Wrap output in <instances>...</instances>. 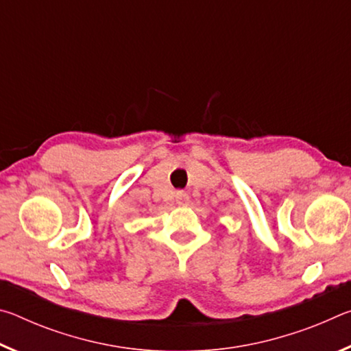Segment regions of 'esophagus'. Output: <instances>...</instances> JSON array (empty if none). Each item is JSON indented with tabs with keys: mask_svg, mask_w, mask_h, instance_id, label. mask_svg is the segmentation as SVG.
<instances>
[{
	"mask_svg": "<svg viewBox=\"0 0 351 351\" xmlns=\"http://www.w3.org/2000/svg\"><path fill=\"white\" fill-rule=\"evenodd\" d=\"M176 204L178 206H187L189 204V195L186 192H176Z\"/></svg>",
	"mask_w": 351,
	"mask_h": 351,
	"instance_id": "esophagus-1",
	"label": "esophagus"
}]
</instances>
